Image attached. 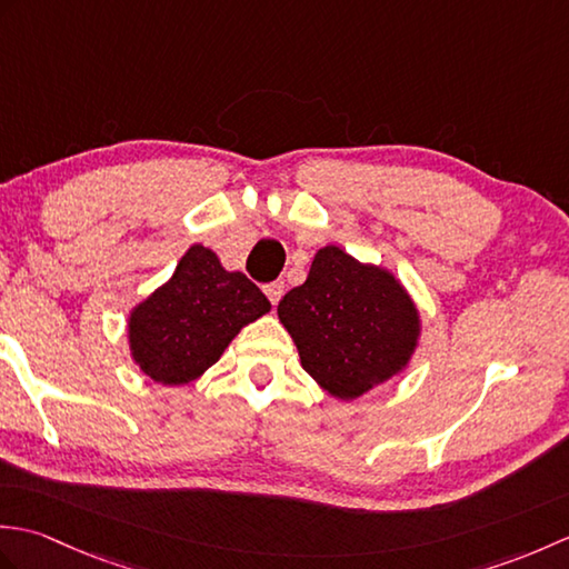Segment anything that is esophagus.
I'll use <instances>...</instances> for the list:
<instances>
[{
    "label": "esophagus",
    "instance_id": "obj_1",
    "mask_svg": "<svg viewBox=\"0 0 569 569\" xmlns=\"http://www.w3.org/2000/svg\"><path fill=\"white\" fill-rule=\"evenodd\" d=\"M266 291V296H269V300H271V306H278V300H281V296H283V291H286V286H283V281H273V283H269L263 288Z\"/></svg>",
    "mask_w": 569,
    "mask_h": 569
}]
</instances>
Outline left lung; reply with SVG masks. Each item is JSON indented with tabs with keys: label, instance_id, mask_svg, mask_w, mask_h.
<instances>
[{
	"label": "left lung",
	"instance_id": "left-lung-1",
	"mask_svg": "<svg viewBox=\"0 0 569 569\" xmlns=\"http://www.w3.org/2000/svg\"><path fill=\"white\" fill-rule=\"evenodd\" d=\"M278 320L303 369L340 401L401 373L420 337L418 308L396 276L340 247L316 253L306 283L278 303Z\"/></svg>",
	"mask_w": 569,
	"mask_h": 569
}]
</instances>
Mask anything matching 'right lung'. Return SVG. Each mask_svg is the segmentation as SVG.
Listing matches in <instances>:
<instances>
[{
  "label": "right lung",
  "instance_id": "obj_1",
  "mask_svg": "<svg viewBox=\"0 0 569 569\" xmlns=\"http://www.w3.org/2000/svg\"><path fill=\"white\" fill-rule=\"evenodd\" d=\"M271 310L241 271L192 244L173 276L129 312V349L139 369L166 386L202 377L244 325Z\"/></svg>",
  "mask_w": 569,
  "mask_h": 569
}]
</instances>
